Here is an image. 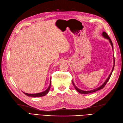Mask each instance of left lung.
Instances as JSON below:
<instances>
[{
    "label": "left lung",
    "mask_w": 123,
    "mask_h": 123,
    "mask_svg": "<svg viewBox=\"0 0 123 123\" xmlns=\"http://www.w3.org/2000/svg\"><path fill=\"white\" fill-rule=\"evenodd\" d=\"M102 36L104 38H106V39H108V40H109V42H110V43L111 45V46H112V50H113V44H112V42L111 40V39H110V38H109V37L108 36V35L107 34V33L105 32V31H103V33H102ZM113 67H112V70H111V72L110 73V74L109 75L108 77L107 78V79H106V80H105V81L103 83V84L102 85H101L100 86H99L98 87V88H96V89H93V90H91L85 91V90H81V89H79V88L77 87L76 86V85L74 84V81L72 80L73 84V85H74V87L75 88V89H76V90L77 91V92H79V93H81V94H88V93H92V92H97V91H98V90H99L102 89V88H104V86H105V85L106 84V83H107V82H108V80H109V79H110V78L111 76V74H112V72H113V69H114V63H115L114 55H113Z\"/></svg>",
    "instance_id": "8db88e82"
}]
</instances>
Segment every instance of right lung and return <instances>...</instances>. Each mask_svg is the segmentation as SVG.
<instances>
[{"mask_svg":"<svg viewBox=\"0 0 123 123\" xmlns=\"http://www.w3.org/2000/svg\"><path fill=\"white\" fill-rule=\"evenodd\" d=\"M50 86H51V78H50V83H49V86L45 90L43 91V92H39V93H25L24 92H23L25 94H26V96H29V97H43L45 96L46 94H47V93L49 92V90L50 89Z\"/></svg>","mask_w":123,"mask_h":123,"instance_id":"add662e5","label":"right lung"}]
</instances>
